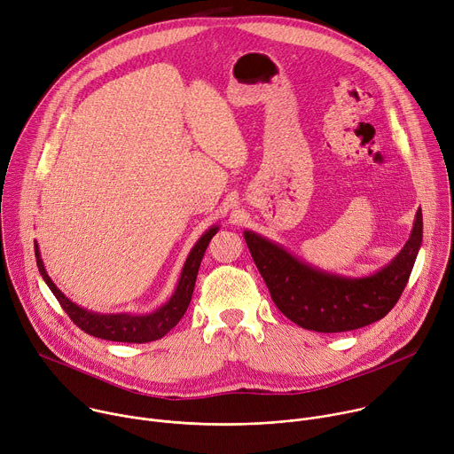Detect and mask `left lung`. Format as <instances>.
Returning <instances> with one entry per match:
<instances>
[{
  "mask_svg": "<svg viewBox=\"0 0 454 454\" xmlns=\"http://www.w3.org/2000/svg\"><path fill=\"white\" fill-rule=\"evenodd\" d=\"M244 239L284 316L307 331L347 333L379 321L399 301L422 244V210H417L411 235L394 261L359 278L317 270L251 230Z\"/></svg>",
  "mask_w": 454,
  "mask_h": 454,
  "instance_id": "left-lung-1",
  "label": "left lung"
}]
</instances>
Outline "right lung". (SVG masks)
Wrapping results in <instances>:
<instances>
[{
    "mask_svg": "<svg viewBox=\"0 0 454 454\" xmlns=\"http://www.w3.org/2000/svg\"><path fill=\"white\" fill-rule=\"evenodd\" d=\"M217 231H219V226H210L201 235V239L193 244V247L190 249V253L186 256L184 266L181 270V275H179V280H177V286H176L172 296L168 298L167 303H163L151 314H131V312L100 314V312L88 310V309L77 305L75 301H72L64 293H60V289L51 282V278L48 277V273L44 270L37 242H35V261H37V268H39L43 280L46 282V286L50 287L53 296L59 300L60 307L67 310V314L72 317V321L81 331H84L90 336L107 340V341L149 343V341H156V340L163 338L170 329H174L177 325V321L186 312L190 300H192L193 286H196V278H198V271H200V266L203 261V254H205L212 237Z\"/></svg>",
    "mask_w": 454,
    "mask_h": 454,
    "instance_id": "right-lung-1",
    "label": "right lung"
}]
</instances>
